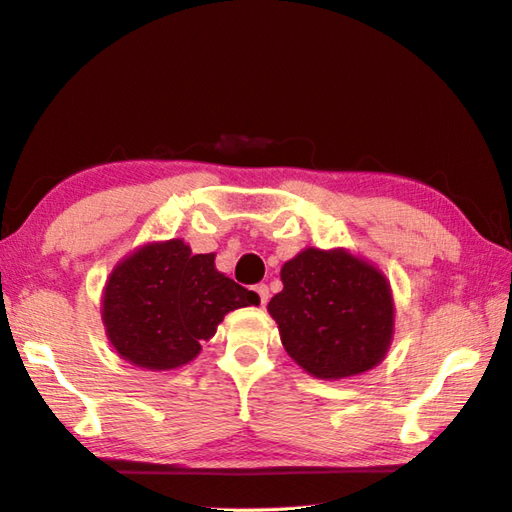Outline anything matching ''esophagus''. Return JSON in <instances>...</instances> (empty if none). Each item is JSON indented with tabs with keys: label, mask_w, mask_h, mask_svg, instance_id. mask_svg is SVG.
<instances>
[{
	"label": "esophagus",
	"mask_w": 512,
	"mask_h": 512,
	"mask_svg": "<svg viewBox=\"0 0 512 512\" xmlns=\"http://www.w3.org/2000/svg\"><path fill=\"white\" fill-rule=\"evenodd\" d=\"M255 292H257V296H259V303H261V305H266V303H268V298H270V292H268V285H264V283H259V285H255Z\"/></svg>",
	"instance_id": "obj_1"
}]
</instances>
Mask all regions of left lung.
Instances as JSON below:
<instances>
[{
    "instance_id": "obj_1",
    "label": "left lung",
    "mask_w": 512,
    "mask_h": 512,
    "mask_svg": "<svg viewBox=\"0 0 512 512\" xmlns=\"http://www.w3.org/2000/svg\"><path fill=\"white\" fill-rule=\"evenodd\" d=\"M268 303L287 355L307 374L339 381L376 368L396 326L391 285L372 261L346 248H305L281 268Z\"/></svg>"
}]
</instances>
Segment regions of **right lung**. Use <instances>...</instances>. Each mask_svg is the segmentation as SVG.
<instances>
[{
  "mask_svg": "<svg viewBox=\"0 0 512 512\" xmlns=\"http://www.w3.org/2000/svg\"><path fill=\"white\" fill-rule=\"evenodd\" d=\"M216 253L194 255L181 238L147 242L110 272L101 320L116 355L151 372L190 363L233 309L259 296L216 270Z\"/></svg>",
  "mask_w": 512,
  "mask_h": 512,
  "instance_id": "right-lung-1",
  "label": "right lung"
}]
</instances>
